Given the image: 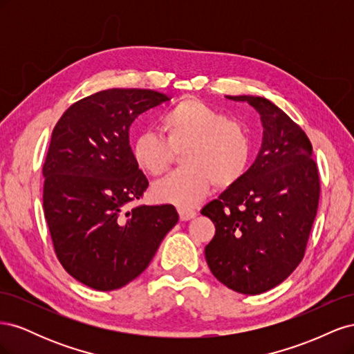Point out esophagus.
Wrapping results in <instances>:
<instances>
[{"mask_svg":"<svg viewBox=\"0 0 354 354\" xmlns=\"http://www.w3.org/2000/svg\"><path fill=\"white\" fill-rule=\"evenodd\" d=\"M178 216L183 221H187V220H192L196 217V211L190 209V208H178Z\"/></svg>","mask_w":354,"mask_h":354,"instance_id":"esophagus-1","label":"esophagus"}]
</instances>
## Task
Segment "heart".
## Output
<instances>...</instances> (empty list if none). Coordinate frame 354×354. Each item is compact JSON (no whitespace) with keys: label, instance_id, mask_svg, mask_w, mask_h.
Wrapping results in <instances>:
<instances>
[{"label":"heart","instance_id":"obj_1","mask_svg":"<svg viewBox=\"0 0 354 354\" xmlns=\"http://www.w3.org/2000/svg\"><path fill=\"white\" fill-rule=\"evenodd\" d=\"M164 138L145 131L131 146L137 168L151 177L162 176L181 152L185 168L152 189L158 202L192 208L208 194L211 183L229 189L243 178L252 158V140L246 128L198 99H183L159 118Z\"/></svg>","mask_w":354,"mask_h":354}]
</instances>
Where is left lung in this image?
<instances>
[{
  "mask_svg": "<svg viewBox=\"0 0 354 354\" xmlns=\"http://www.w3.org/2000/svg\"><path fill=\"white\" fill-rule=\"evenodd\" d=\"M227 99L260 113L263 145L243 178L202 208L216 226L205 259L223 285L257 295L283 282L301 263L320 180L312 143L283 111L264 97Z\"/></svg>",
  "mask_w": 354,
  "mask_h": 354,
  "instance_id": "left-lung-1",
  "label": "left lung"
}]
</instances>
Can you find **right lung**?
<instances>
[{
    "instance_id": "1",
    "label": "right lung",
    "mask_w": 354,
    "mask_h": 354,
    "mask_svg": "<svg viewBox=\"0 0 354 354\" xmlns=\"http://www.w3.org/2000/svg\"><path fill=\"white\" fill-rule=\"evenodd\" d=\"M168 100L153 90H103L71 104L51 133L42 167L51 242L63 269L97 291L145 272L178 221L169 203L128 209L149 186L133 159L130 125Z\"/></svg>"
}]
</instances>
